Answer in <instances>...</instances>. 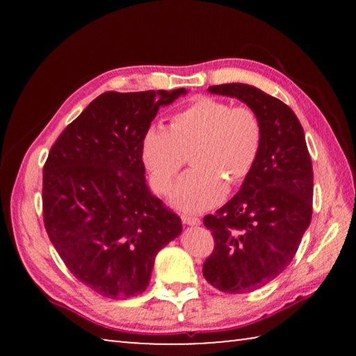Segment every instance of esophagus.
<instances>
[{
	"instance_id": "obj_1",
	"label": "esophagus",
	"mask_w": 356,
	"mask_h": 356,
	"mask_svg": "<svg viewBox=\"0 0 356 356\" xmlns=\"http://www.w3.org/2000/svg\"><path fill=\"white\" fill-rule=\"evenodd\" d=\"M182 221L186 226H200L201 225V218H197V216H193V215H182Z\"/></svg>"
}]
</instances>
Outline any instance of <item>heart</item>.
Segmentation results:
<instances>
[{"label":"heart","mask_w":356,"mask_h":356,"mask_svg":"<svg viewBox=\"0 0 356 356\" xmlns=\"http://www.w3.org/2000/svg\"><path fill=\"white\" fill-rule=\"evenodd\" d=\"M264 129L248 106L201 97L174 113L170 129L150 127L143 138V161L159 193L171 190L191 152L193 168L174 188L171 202L185 212L218 204L227 183L240 184L259 160Z\"/></svg>","instance_id":"heart-1"}]
</instances>
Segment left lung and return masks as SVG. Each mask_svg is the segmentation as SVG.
I'll return each mask as SVG.
<instances>
[{
	"mask_svg": "<svg viewBox=\"0 0 356 356\" xmlns=\"http://www.w3.org/2000/svg\"><path fill=\"white\" fill-rule=\"evenodd\" d=\"M209 91L242 100L264 129L261 155L242 188L204 216L215 240L204 278L221 292L246 293L275 280L297 252L312 215V163L298 118L280 99L243 83Z\"/></svg>",
	"mask_w": 356,
	"mask_h": 356,
	"instance_id": "obj_1",
	"label": "left lung"
}]
</instances>
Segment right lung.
Here are the masks:
<instances>
[{"label":"right lung","mask_w":356,"mask_h":356,"mask_svg":"<svg viewBox=\"0 0 356 356\" xmlns=\"http://www.w3.org/2000/svg\"><path fill=\"white\" fill-rule=\"evenodd\" d=\"M174 91L99 95L69 124L44 166L48 237L75 278L102 297L125 300L149 286L155 256L182 221L149 191L143 138Z\"/></svg>","instance_id":"obj_1"}]
</instances>
